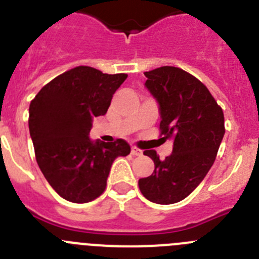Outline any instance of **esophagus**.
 Masks as SVG:
<instances>
[{
	"mask_svg": "<svg viewBox=\"0 0 259 259\" xmlns=\"http://www.w3.org/2000/svg\"><path fill=\"white\" fill-rule=\"evenodd\" d=\"M141 150L139 149V148H135V146H132V149H131V154L132 155H141Z\"/></svg>",
	"mask_w": 259,
	"mask_h": 259,
	"instance_id": "1",
	"label": "esophagus"
}]
</instances>
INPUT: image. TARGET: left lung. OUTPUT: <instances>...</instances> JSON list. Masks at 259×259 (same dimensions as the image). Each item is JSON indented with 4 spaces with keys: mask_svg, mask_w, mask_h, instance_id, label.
I'll return each mask as SVG.
<instances>
[{
    "mask_svg": "<svg viewBox=\"0 0 259 259\" xmlns=\"http://www.w3.org/2000/svg\"><path fill=\"white\" fill-rule=\"evenodd\" d=\"M144 75L159 104V136L174 146L163 161L155 150L144 152L154 171L139 180V188L152 202L171 205L189 196L211 168L226 132L223 110L206 85L182 68L163 66Z\"/></svg>",
    "mask_w": 259,
    "mask_h": 259,
    "instance_id": "left-lung-1",
    "label": "left lung"
}]
</instances>
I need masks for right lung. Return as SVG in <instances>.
Wrapping results in <instances>:
<instances>
[{
  "label": "right lung",
  "mask_w": 259,
  "mask_h": 259,
  "mask_svg": "<svg viewBox=\"0 0 259 259\" xmlns=\"http://www.w3.org/2000/svg\"><path fill=\"white\" fill-rule=\"evenodd\" d=\"M127 74H102L77 66L45 84L29 105L28 125L36 161L62 198L85 203L100 197L114 159L130 154L123 139L91 141L95 116L105 115Z\"/></svg>",
  "instance_id": "obj_1"
}]
</instances>
